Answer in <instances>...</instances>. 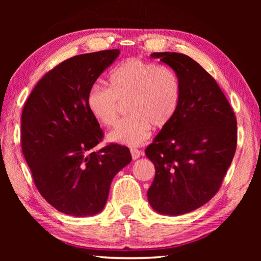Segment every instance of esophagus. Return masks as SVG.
<instances>
[{
    "mask_svg": "<svg viewBox=\"0 0 261 261\" xmlns=\"http://www.w3.org/2000/svg\"><path fill=\"white\" fill-rule=\"evenodd\" d=\"M130 152H131V156H132V159L134 160H136V159H138L139 158L140 156H141V151H139L138 150V149H136V148H132L131 150H130Z\"/></svg>",
    "mask_w": 261,
    "mask_h": 261,
    "instance_id": "1",
    "label": "esophagus"
}]
</instances>
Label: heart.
Listing matches in <instances>:
<instances>
[{"label": "heart", "mask_w": 261, "mask_h": 261, "mask_svg": "<svg viewBox=\"0 0 261 261\" xmlns=\"http://www.w3.org/2000/svg\"><path fill=\"white\" fill-rule=\"evenodd\" d=\"M110 87L92 86L86 96L90 113L99 123L113 125L122 104L131 115L120 121L109 135L113 142L141 145L156 129L167 126L181 98L179 77L173 69L134 57L116 66L109 77Z\"/></svg>", "instance_id": "obj_1"}]
</instances>
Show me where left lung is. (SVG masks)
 Here are the masks:
<instances>
[{
	"mask_svg": "<svg viewBox=\"0 0 261 261\" xmlns=\"http://www.w3.org/2000/svg\"><path fill=\"white\" fill-rule=\"evenodd\" d=\"M181 84L178 111L146 149L156 168L147 196L158 213L180 215L207 203L218 191L237 149V119L218 83L178 53H153Z\"/></svg>",
	"mask_w": 261,
	"mask_h": 261,
	"instance_id": "obj_1",
	"label": "left lung"
}]
</instances>
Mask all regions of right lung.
Segmentation results:
<instances>
[{
    "label": "right lung",
    "instance_id": "add662e5",
    "mask_svg": "<svg viewBox=\"0 0 261 261\" xmlns=\"http://www.w3.org/2000/svg\"><path fill=\"white\" fill-rule=\"evenodd\" d=\"M119 49L74 56L37 83L21 116V148L41 196L59 212L95 215L108 201L113 177L131 162L129 148L103 139L86 96Z\"/></svg>",
    "mask_w": 261,
    "mask_h": 261
}]
</instances>
